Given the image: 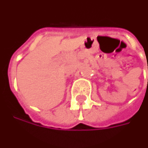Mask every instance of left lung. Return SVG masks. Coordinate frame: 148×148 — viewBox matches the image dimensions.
Segmentation results:
<instances>
[{
    "label": "left lung",
    "instance_id": "obj_1",
    "mask_svg": "<svg viewBox=\"0 0 148 148\" xmlns=\"http://www.w3.org/2000/svg\"><path fill=\"white\" fill-rule=\"evenodd\" d=\"M147 69H148V68H147ZM147 80H148V79H147Z\"/></svg>",
    "mask_w": 148,
    "mask_h": 148
}]
</instances>
